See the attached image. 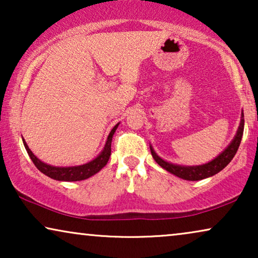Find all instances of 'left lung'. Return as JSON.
Returning a JSON list of instances; mask_svg holds the SVG:
<instances>
[{
  "mask_svg": "<svg viewBox=\"0 0 258 258\" xmlns=\"http://www.w3.org/2000/svg\"><path fill=\"white\" fill-rule=\"evenodd\" d=\"M243 129H244V114H243V110H242L241 122H239L237 133H236L234 140L231 141L230 144H229V146L225 148V149L222 151L217 157H215L214 160H211L206 164H201V165L174 164L158 156V155L155 153V150L153 149V146H151V144H150V151H151V155H153L154 160L156 161V163L158 165H161V167L165 169L167 171L170 172V174L177 176V177L182 179H185V181H200V179L216 175L217 172L223 170V169L230 163L236 153H237L239 144H241Z\"/></svg>",
  "mask_w": 258,
  "mask_h": 258,
  "instance_id": "obj_1",
  "label": "left lung"
}]
</instances>
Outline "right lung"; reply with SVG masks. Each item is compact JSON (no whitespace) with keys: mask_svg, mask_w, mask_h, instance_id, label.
<instances>
[{"mask_svg":"<svg viewBox=\"0 0 258 258\" xmlns=\"http://www.w3.org/2000/svg\"><path fill=\"white\" fill-rule=\"evenodd\" d=\"M118 124L119 123H117V124L111 129V132L109 133L103 150H102L94 160L81 165H73V167H55V165L44 163V162H42L40 158L35 156L33 151L29 149V147H28V144L26 143L24 139H22V141L24 148H26L27 153L31 158V161H33V163L35 164V167H36L41 172H43L44 175H47L48 177L56 179V181L66 182L83 181V179H87L91 177V176H94L95 174H97V172L100 171L102 168L105 167V164L108 163L109 157H110L111 155V140Z\"/></svg>","mask_w":258,"mask_h":258,"instance_id":"1","label":"right lung"}]
</instances>
